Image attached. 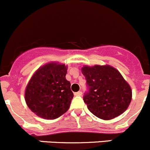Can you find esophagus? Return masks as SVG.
Wrapping results in <instances>:
<instances>
[{"label": "esophagus", "mask_w": 150, "mask_h": 150, "mask_svg": "<svg viewBox=\"0 0 150 150\" xmlns=\"http://www.w3.org/2000/svg\"><path fill=\"white\" fill-rule=\"evenodd\" d=\"M74 95H75V96H81L82 95V92H81V91H78V92H75V93H74Z\"/></svg>", "instance_id": "1"}]
</instances>
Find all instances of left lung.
<instances>
[{"label": "left lung", "instance_id": "8db88e82", "mask_svg": "<svg viewBox=\"0 0 150 150\" xmlns=\"http://www.w3.org/2000/svg\"><path fill=\"white\" fill-rule=\"evenodd\" d=\"M89 92L83 97L91 112L103 120L124 113L132 100V89L119 71L110 65L83 66Z\"/></svg>", "mask_w": 150, "mask_h": 150}]
</instances>
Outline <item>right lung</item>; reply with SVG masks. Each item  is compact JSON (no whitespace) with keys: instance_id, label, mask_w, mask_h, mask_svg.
<instances>
[{"instance_id":"right-lung-1","label":"right lung","mask_w":150,"mask_h":150,"mask_svg":"<svg viewBox=\"0 0 150 150\" xmlns=\"http://www.w3.org/2000/svg\"><path fill=\"white\" fill-rule=\"evenodd\" d=\"M67 72L65 64L50 62L33 74L25 89V100L36 115L55 119L69 110L74 96Z\"/></svg>"}]
</instances>
